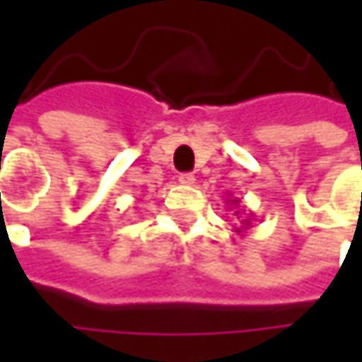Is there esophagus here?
<instances>
[{
    "mask_svg": "<svg viewBox=\"0 0 362 362\" xmlns=\"http://www.w3.org/2000/svg\"><path fill=\"white\" fill-rule=\"evenodd\" d=\"M179 183H183V185H193V183H195V175L181 173L179 175Z\"/></svg>",
    "mask_w": 362,
    "mask_h": 362,
    "instance_id": "obj_1",
    "label": "esophagus"
}]
</instances>
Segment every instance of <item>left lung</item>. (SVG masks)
Masks as SVG:
<instances>
[{
    "instance_id": "obj_1",
    "label": "left lung",
    "mask_w": 362,
    "mask_h": 362,
    "mask_svg": "<svg viewBox=\"0 0 362 362\" xmlns=\"http://www.w3.org/2000/svg\"><path fill=\"white\" fill-rule=\"evenodd\" d=\"M230 197H231V195H230ZM228 203H230L231 207H238V205H240V199H238V197H233V199H228ZM231 207H230V209H231ZM233 216H238V219H242V228H235V231H238V233H243V231H245L247 228H250V226H252V214H250L247 217H242L240 209H235V211H233Z\"/></svg>"
}]
</instances>
